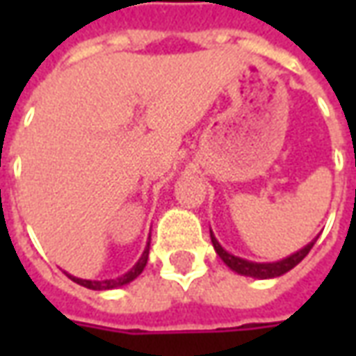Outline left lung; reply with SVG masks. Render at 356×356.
<instances>
[{
  "label": "left lung",
  "mask_w": 356,
  "mask_h": 356,
  "mask_svg": "<svg viewBox=\"0 0 356 356\" xmlns=\"http://www.w3.org/2000/svg\"><path fill=\"white\" fill-rule=\"evenodd\" d=\"M314 242H316V240H313V242H311V244H307L303 250H299L298 254L290 255V257H286V259H282V261L252 263V261H246V259H240V257H234V255H231L229 252H225L223 248H221V244L216 240V236L211 234V244H213V248H216V252L219 254V257H221V259H223V261L232 268V270H236L238 275L254 276V278H275V276H280L284 275V273H288L290 268L296 267V265H298V263L301 261L309 252H311V248L314 246Z\"/></svg>",
  "instance_id": "obj_1"
}]
</instances>
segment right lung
Returning <instances> with one entry per match:
<instances>
[{
  "mask_svg": "<svg viewBox=\"0 0 356 356\" xmlns=\"http://www.w3.org/2000/svg\"><path fill=\"white\" fill-rule=\"evenodd\" d=\"M148 246H150V244H148ZM148 246L147 250L143 252V255H140V259L137 261V265H135L127 275L120 276L116 280H81V278H76V276H68L72 278L74 282L80 284L83 288H89V290H112V288H118V286H124V284L135 280V278L143 273V268H145V265H147L148 261Z\"/></svg>",
  "mask_w": 356,
  "mask_h": 356,
  "instance_id": "add662e5",
  "label": "right lung"
}]
</instances>
